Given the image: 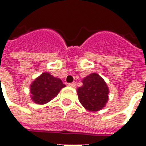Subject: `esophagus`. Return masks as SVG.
<instances>
[{"instance_id": "obj_1", "label": "esophagus", "mask_w": 146, "mask_h": 146, "mask_svg": "<svg viewBox=\"0 0 146 146\" xmlns=\"http://www.w3.org/2000/svg\"><path fill=\"white\" fill-rule=\"evenodd\" d=\"M68 85L70 86V87H71V88H76V84H75V83H74V82L69 83V84H68Z\"/></svg>"}]
</instances>
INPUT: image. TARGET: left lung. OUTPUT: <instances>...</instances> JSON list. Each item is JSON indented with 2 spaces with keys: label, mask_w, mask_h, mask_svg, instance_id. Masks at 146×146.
Listing matches in <instances>:
<instances>
[{
  "label": "left lung",
  "mask_w": 146,
  "mask_h": 146,
  "mask_svg": "<svg viewBox=\"0 0 146 146\" xmlns=\"http://www.w3.org/2000/svg\"><path fill=\"white\" fill-rule=\"evenodd\" d=\"M82 82V87L77 88V95L83 106L89 111H98L105 107L109 98V88L104 80L97 73H92Z\"/></svg>",
  "instance_id": "obj_1"
}]
</instances>
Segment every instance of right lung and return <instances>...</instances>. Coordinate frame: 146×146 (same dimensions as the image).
I'll return each mask as SVG.
<instances>
[{"label":"right lung","instance_id":"right-lung-1","mask_svg":"<svg viewBox=\"0 0 146 146\" xmlns=\"http://www.w3.org/2000/svg\"><path fill=\"white\" fill-rule=\"evenodd\" d=\"M65 86L60 79L44 72L30 85L31 98L36 104H45L57 96Z\"/></svg>","mask_w":146,"mask_h":146}]
</instances>
